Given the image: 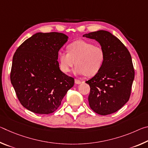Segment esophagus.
<instances>
[{"mask_svg":"<svg viewBox=\"0 0 148 148\" xmlns=\"http://www.w3.org/2000/svg\"><path fill=\"white\" fill-rule=\"evenodd\" d=\"M82 82L81 81V80L77 79H75V84H81Z\"/></svg>","mask_w":148,"mask_h":148,"instance_id":"obj_1","label":"esophagus"}]
</instances>
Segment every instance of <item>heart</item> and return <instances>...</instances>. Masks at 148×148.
Returning a JSON list of instances; mask_svg holds the SVG:
<instances>
[{
    "instance_id": "obj_1",
    "label": "heart",
    "mask_w": 148,
    "mask_h": 148,
    "mask_svg": "<svg viewBox=\"0 0 148 148\" xmlns=\"http://www.w3.org/2000/svg\"><path fill=\"white\" fill-rule=\"evenodd\" d=\"M68 52L59 53L61 71L68 73L75 64V73L91 77L101 70L105 59L104 49L99 46H94L87 41L78 40L67 46Z\"/></svg>"
}]
</instances>
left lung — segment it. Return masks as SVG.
<instances>
[{"instance_id": "left-lung-1", "label": "left lung", "mask_w": 148, "mask_h": 148, "mask_svg": "<svg viewBox=\"0 0 148 148\" xmlns=\"http://www.w3.org/2000/svg\"><path fill=\"white\" fill-rule=\"evenodd\" d=\"M84 37L99 42L105 53L101 70L86 82L90 86L88 101L95 113L106 116L124 106L131 96L134 69L128 49L110 32L99 31Z\"/></svg>"}]
</instances>
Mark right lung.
<instances>
[{
	"instance_id": "obj_1",
	"label": "right lung",
	"mask_w": 148,
	"mask_h": 148,
	"mask_svg": "<svg viewBox=\"0 0 148 148\" xmlns=\"http://www.w3.org/2000/svg\"><path fill=\"white\" fill-rule=\"evenodd\" d=\"M69 37L60 32H38L23 42L13 56L10 80L22 106L34 113L58 109L74 77L59 69L58 53Z\"/></svg>"
}]
</instances>
